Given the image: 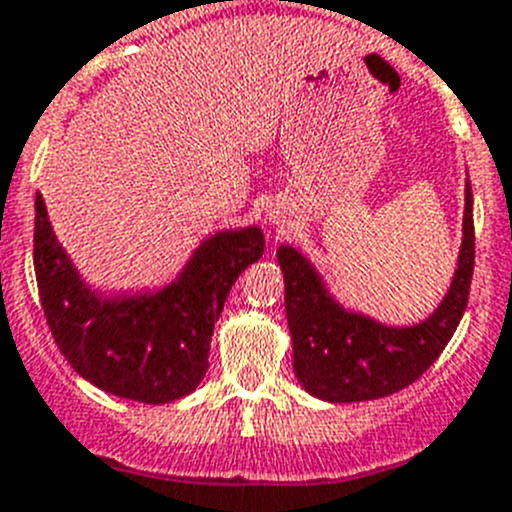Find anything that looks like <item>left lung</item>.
<instances>
[{"mask_svg":"<svg viewBox=\"0 0 512 512\" xmlns=\"http://www.w3.org/2000/svg\"><path fill=\"white\" fill-rule=\"evenodd\" d=\"M465 240L455 280L437 310L412 328H389L338 308L313 267L293 247H280L285 275V313L293 333V369L318 399L366 401L396 394L439 358L462 321L475 270L472 191L465 199Z\"/></svg>","mask_w":512,"mask_h":512,"instance_id":"obj_1","label":"left lung"}]
</instances>
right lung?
<instances>
[{
  "instance_id": "1",
  "label": "right lung",
  "mask_w": 512,
  "mask_h": 512,
  "mask_svg": "<svg viewBox=\"0 0 512 512\" xmlns=\"http://www.w3.org/2000/svg\"><path fill=\"white\" fill-rule=\"evenodd\" d=\"M262 250L257 227L222 232L164 293L103 300L80 283L35 199V275L52 338L83 379L123 399L166 404L197 389L229 288Z\"/></svg>"
}]
</instances>
